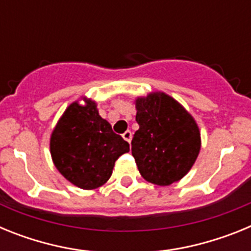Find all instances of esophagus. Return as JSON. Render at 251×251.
Here are the masks:
<instances>
[{"label":"esophagus","instance_id":"esophagus-1","mask_svg":"<svg viewBox=\"0 0 251 251\" xmlns=\"http://www.w3.org/2000/svg\"><path fill=\"white\" fill-rule=\"evenodd\" d=\"M123 138L124 141H127L128 143H130V141H132V132H130V130H126V132L123 133Z\"/></svg>","mask_w":251,"mask_h":251}]
</instances>
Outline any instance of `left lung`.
Listing matches in <instances>:
<instances>
[{
    "mask_svg": "<svg viewBox=\"0 0 251 251\" xmlns=\"http://www.w3.org/2000/svg\"><path fill=\"white\" fill-rule=\"evenodd\" d=\"M139 129L132 139V154L142 177L168 186L186 176L201 148L196 121L166 93H150L136 99Z\"/></svg>",
    "mask_w": 251,
    "mask_h": 251,
    "instance_id": "left-lung-1",
    "label": "left lung"
}]
</instances>
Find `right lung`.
<instances>
[{
	"instance_id": "obj_1",
	"label": "right lung",
	"mask_w": 251,
	"mask_h": 251,
	"mask_svg": "<svg viewBox=\"0 0 251 251\" xmlns=\"http://www.w3.org/2000/svg\"><path fill=\"white\" fill-rule=\"evenodd\" d=\"M66 108L50 138L55 167L69 182L83 190H94L110 178L115 161L129 152V145L112 130L97 103L84 98Z\"/></svg>"
}]
</instances>
